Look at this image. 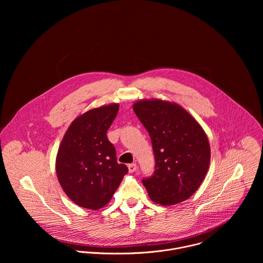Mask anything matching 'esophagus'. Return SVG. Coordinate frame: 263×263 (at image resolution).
<instances>
[{
    "mask_svg": "<svg viewBox=\"0 0 263 263\" xmlns=\"http://www.w3.org/2000/svg\"><path fill=\"white\" fill-rule=\"evenodd\" d=\"M127 167H128V171H129L130 173H134V172L137 170V164H136V163L129 164Z\"/></svg>",
    "mask_w": 263,
    "mask_h": 263,
    "instance_id": "34e87169",
    "label": "esophagus"
}]
</instances>
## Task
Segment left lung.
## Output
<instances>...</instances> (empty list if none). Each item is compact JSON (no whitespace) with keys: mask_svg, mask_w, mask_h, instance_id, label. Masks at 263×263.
I'll use <instances>...</instances> for the list:
<instances>
[{"mask_svg":"<svg viewBox=\"0 0 263 263\" xmlns=\"http://www.w3.org/2000/svg\"><path fill=\"white\" fill-rule=\"evenodd\" d=\"M133 108L150 135L155 155V172L143 180L151 199L163 205L186 200L210 167L211 147L203 128L175 102L142 99Z\"/></svg>","mask_w":263,"mask_h":263,"instance_id":"obj_1","label":"left lung"}]
</instances>
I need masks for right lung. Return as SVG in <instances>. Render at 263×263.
Instances as JSON below:
<instances>
[{"label":"right lung","mask_w":263,"mask_h":263,"mask_svg":"<svg viewBox=\"0 0 263 263\" xmlns=\"http://www.w3.org/2000/svg\"><path fill=\"white\" fill-rule=\"evenodd\" d=\"M111 103L79 115L67 129L55 159L58 180L81 208L97 211L112 198L128 172L116 161V152L106 133L118 112Z\"/></svg>","instance_id":"add662e5"}]
</instances>
